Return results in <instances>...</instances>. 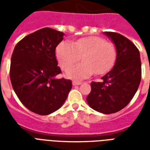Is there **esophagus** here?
Listing matches in <instances>:
<instances>
[{
	"label": "esophagus",
	"mask_w": 150,
	"mask_h": 150,
	"mask_svg": "<svg viewBox=\"0 0 150 150\" xmlns=\"http://www.w3.org/2000/svg\"><path fill=\"white\" fill-rule=\"evenodd\" d=\"M72 84L74 85V86H75V85H80V84H82V82L81 81H75V80H74V81L72 82Z\"/></svg>",
	"instance_id": "esophagus-1"
}]
</instances>
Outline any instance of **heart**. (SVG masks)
Wrapping results in <instances>:
<instances>
[{"label":"heart","mask_w":150,"mask_h":150,"mask_svg":"<svg viewBox=\"0 0 150 150\" xmlns=\"http://www.w3.org/2000/svg\"><path fill=\"white\" fill-rule=\"evenodd\" d=\"M81 57L84 62L69 69L66 72L67 78L83 79L95 72L96 75L107 73L116 61V46L100 37L90 36L74 43L63 41L56 48V57L64 71L78 62Z\"/></svg>","instance_id":"b5f03b06"}]
</instances>
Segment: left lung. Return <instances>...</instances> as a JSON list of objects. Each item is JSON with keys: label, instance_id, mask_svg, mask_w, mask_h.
<instances>
[{"label": "left lung", "instance_id": "1", "mask_svg": "<svg viewBox=\"0 0 150 150\" xmlns=\"http://www.w3.org/2000/svg\"><path fill=\"white\" fill-rule=\"evenodd\" d=\"M104 34L116 46V63L102 81L91 82L87 101L94 110L111 114L123 109L133 98L142 79V63L138 49L130 40L115 32Z\"/></svg>", "mask_w": 150, "mask_h": 150}]
</instances>
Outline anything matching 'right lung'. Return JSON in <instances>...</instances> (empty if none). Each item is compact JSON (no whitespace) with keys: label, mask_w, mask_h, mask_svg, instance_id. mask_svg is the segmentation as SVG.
I'll return each instance as SVG.
<instances>
[{"label":"right lung","mask_w":150,"mask_h":150,"mask_svg":"<svg viewBox=\"0 0 150 150\" xmlns=\"http://www.w3.org/2000/svg\"><path fill=\"white\" fill-rule=\"evenodd\" d=\"M64 34L42 28L18 42L11 57L12 86L25 108L39 115L54 112L65 102L71 80L54 79L61 73L55 49Z\"/></svg>","instance_id":"obj_1"}]
</instances>
